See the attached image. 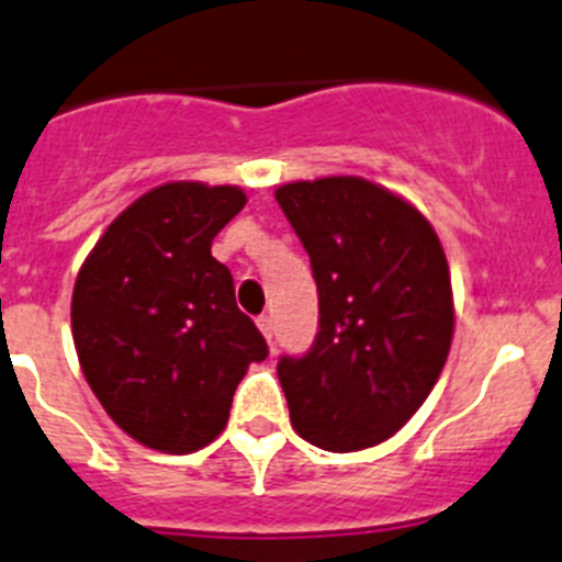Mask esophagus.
I'll list each match as a JSON object with an SVG mask.
<instances>
[{
  "label": "esophagus",
  "instance_id": "esophagus-1",
  "mask_svg": "<svg viewBox=\"0 0 562 562\" xmlns=\"http://www.w3.org/2000/svg\"><path fill=\"white\" fill-rule=\"evenodd\" d=\"M257 327H260V333L266 335L269 346H274V322H271V316H260V318H257Z\"/></svg>",
  "mask_w": 562,
  "mask_h": 562
}]
</instances>
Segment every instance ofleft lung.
I'll use <instances>...</instances> for the list:
<instances>
[{
  "label": "left lung",
  "mask_w": 562,
  "mask_h": 562,
  "mask_svg": "<svg viewBox=\"0 0 562 562\" xmlns=\"http://www.w3.org/2000/svg\"><path fill=\"white\" fill-rule=\"evenodd\" d=\"M274 196L318 288L311 349L277 363L293 429L327 452L376 447L424 405L447 363V255L413 204L360 177L291 182Z\"/></svg>",
  "instance_id": "1"
}]
</instances>
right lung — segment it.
I'll return each instance as SVG.
<instances>
[{
    "instance_id": "right-lung-1",
    "label": "right lung",
    "mask_w": 562,
    "mask_h": 562,
    "mask_svg": "<svg viewBox=\"0 0 562 562\" xmlns=\"http://www.w3.org/2000/svg\"><path fill=\"white\" fill-rule=\"evenodd\" d=\"M244 204L233 186L155 188L110 224L77 274L71 333L82 374L108 416L157 452L207 447L249 363L269 358L235 305L233 274L210 255Z\"/></svg>"
}]
</instances>
